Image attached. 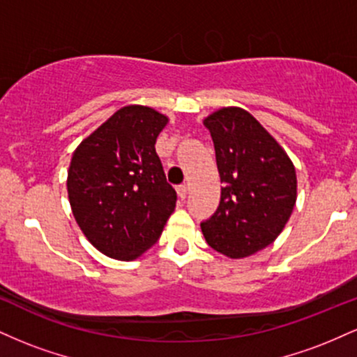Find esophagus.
Wrapping results in <instances>:
<instances>
[{"label":"esophagus","instance_id":"1","mask_svg":"<svg viewBox=\"0 0 357 357\" xmlns=\"http://www.w3.org/2000/svg\"><path fill=\"white\" fill-rule=\"evenodd\" d=\"M176 191H178V196H179V198L184 199V198H186V196H188V191H190V190H188L186 184H179V186L176 188Z\"/></svg>","mask_w":357,"mask_h":357}]
</instances>
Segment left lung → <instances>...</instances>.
<instances>
[{
  "mask_svg": "<svg viewBox=\"0 0 357 357\" xmlns=\"http://www.w3.org/2000/svg\"><path fill=\"white\" fill-rule=\"evenodd\" d=\"M216 153L221 199L202 231L213 250L243 258L268 247L284 230L297 199L292 161L264 126L240 107H223L203 122Z\"/></svg>",
  "mask_w": 357,
  "mask_h": 357,
  "instance_id": "1",
  "label": "left lung"
}]
</instances>
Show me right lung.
I'll use <instances>...</instances> for the list:
<instances>
[{"label": "right lung", "instance_id": "right-lung-1", "mask_svg": "<svg viewBox=\"0 0 357 357\" xmlns=\"http://www.w3.org/2000/svg\"><path fill=\"white\" fill-rule=\"evenodd\" d=\"M165 114L127 105L80 142L68 167L72 213L87 240L117 260H134L161 236L174 211L155 139Z\"/></svg>", "mask_w": 357, "mask_h": 357}]
</instances>
